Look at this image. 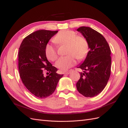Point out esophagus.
Returning a JSON list of instances; mask_svg holds the SVG:
<instances>
[{
	"mask_svg": "<svg viewBox=\"0 0 128 128\" xmlns=\"http://www.w3.org/2000/svg\"><path fill=\"white\" fill-rule=\"evenodd\" d=\"M72 70H68L67 72H64V74H66V75H69V74H70L72 72Z\"/></svg>",
	"mask_w": 128,
	"mask_h": 128,
	"instance_id": "34e87169",
	"label": "esophagus"
}]
</instances>
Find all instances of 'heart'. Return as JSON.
<instances>
[{
  "mask_svg": "<svg viewBox=\"0 0 128 128\" xmlns=\"http://www.w3.org/2000/svg\"><path fill=\"white\" fill-rule=\"evenodd\" d=\"M54 42L58 45H66L65 56L60 57L56 63V66L61 72H66L74 66L77 60H82L86 56L88 50V44L84 37L77 36L71 30H61L54 38ZM45 54L48 59L54 61L58 57L56 48L52 44L48 43L45 47Z\"/></svg>",
  "mask_w": 128,
  "mask_h": 128,
  "instance_id": "b5f03b06",
  "label": "heart"
}]
</instances>
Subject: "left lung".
Here are the masks:
<instances>
[{
	"label": "left lung",
	"mask_w": 128,
	"mask_h": 128,
	"mask_svg": "<svg viewBox=\"0 0 128 128\" xmlns=\"http://www.w3.org/2000/svg\"><path fill=\"white\" fill-rule=\"evenodd\" d=\"M88 42L89 51L86 59L78 66L83 72L76 83L77 90L86 97H94L102 92L110 75V49L104 37L90 27L77 29Z\"/></svg>",
	"instance_id": "left-lung-1"
}]
</instances>
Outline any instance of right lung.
Masks as SVG:
<instances>
[{
	"instance_id": "add662e5",
	"label": "right lung",
	"mask_w": 128,
	"mask_h": 128,
	"mask_svg": "<svg viewBox=\"0 0 128 128\" xmlns=\"http://www.w3.org/2000/svg\"><path fill=\"white\" fill-rule=\"evenodd\" d=\"M58 31L40 30L24 38L18 51V70L24 86L38 98H45L56 90L63 74H58L45 54V47ZM50 72L46 77L44 72Z\"/></svg>"
}]
</instances>
